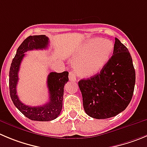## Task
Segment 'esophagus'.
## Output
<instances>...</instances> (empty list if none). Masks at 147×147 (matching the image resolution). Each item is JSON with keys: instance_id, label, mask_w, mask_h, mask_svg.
Returning <instances> with one entry per match:
<instances>
[{"instance_id": "esophagus-1", "label": "esophagus", "mask_w": 147, "mask_h": 147, "mask_svg": "<svg viewBox=\"0 0 147 147\" xmlns=\"http://www.w3.org/2000/svg\"><path fill=\"white\" fill-rule=\"evenodd\" d=\"M69 80H70V81H76L77 78H76V75H75V72H69Z\"/></svg>"}]
</instances>
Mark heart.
Masks as SVG:
<instances>
[{
	"label": "heart",
	"mask_w": 147,
	"mask_h": 147,
	"mask_svg": "<svg viewBox=\"0 0 147 147\" xmlns=\"http://www.w3.org/2000/svg\"><path fill=\"white\" fill-rule=\"evenodd\" d=\"M113 49V43L109 40H86L74 55L76 73L81 77H92L98 74L109 60Z\"/></svg>",
	"instance_id": "b5f03b06"
}]
</instances>
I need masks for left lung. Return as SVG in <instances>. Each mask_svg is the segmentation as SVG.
<instances>
[{"mask_svg": "<svg viewBox=\"0 0 147 147\" xmlns=\"http://www.w3.org/2000/svg\"><path fill=\"white\" fill-rule=\"evenodd\" d=\"M136 72L127 48L115 38L113 55L105 67L78 86L86 113L96 119L115 117L126 109L134 94Z\"/></svg>", "mask_w": 147, "mask_h": 147, "instance_id": "8db88e82", "label": "left lung"}]
</instances>
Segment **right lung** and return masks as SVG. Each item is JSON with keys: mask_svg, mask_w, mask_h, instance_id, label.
Here are the masks:
<instances>
[{"mask_svg": "<svg viewBox=\"0 0 147 147\" xmlns=\"http://www.w3.org/2000/svg\"><path fill=\"white\" fill-rule=\"evenodd\" d=\"M49 39L44 35L29 36L18 48L14 58L12 60L9 71V90L13 105L27 118L36 121H51L57 118L62 109L64 87L69 80L67 71L57 73L50 72L48 75L47 86L49 93V101L40 107L27 106L23 104L16 94L18 72L20 64L27 51L34 49H46Z\"/></svg>", "mask_w": 147, "mask_h": 147, "instance_id": "1", "label": "right lung"}]
</instances>
